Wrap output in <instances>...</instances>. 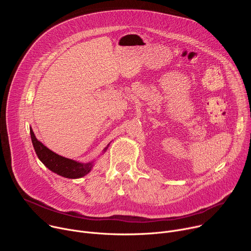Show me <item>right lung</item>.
Listing matches in <instances>:
<instances>
[{
	"label": "right lung",
	"instance_id": "obj_1",
	"mask_svg": "<svg viewBox=\"0 0 251 251\" xmlns=\"http://www.w3.org/2000/svg\"><path fill=\"white\" fill-rule=\"evenodd\" d=\"M29 132L35 154L38 155L42 163L51 172L64 177L78 178L84 176L91 171L93 167V162L79 163L75 160H70L62 156H59L52 152L51 150H50L48 147H46L43 143H41L37 138H35L31 128H29ZM107 147L103 150L104 152L107 150Z\"/></svg>",
	"mask_w": 251,
	"mask_h": 251
}]
</instances>
